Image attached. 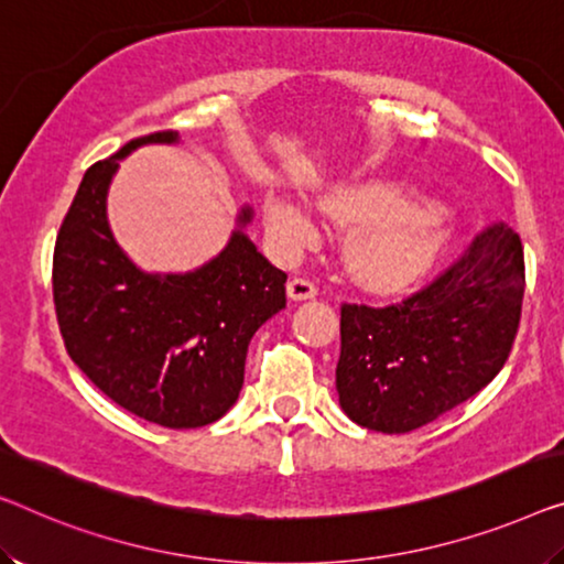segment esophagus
Wrapping results in <instances>:
<instances>
[{
  "label": "esophagus",
  "mask_w": 564,
  "mask_h": 564,
  "mask_svg": "<svg viewBox=\"0 0 564 564\" xmlns=\"http://www.w3.org/2000/svg\"><path fill=\"white\" fill-rule=\"evenodd\" d=\"M285 293H289L291 301H308V299H316V285L306 281V279H291L285 283Z\"/></svg>",
  "instance_id": "1"
}]
</instances>
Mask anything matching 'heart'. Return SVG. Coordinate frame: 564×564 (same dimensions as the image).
Wrapping results in <instances>:
<instances>
[{
  "instance_id": "1",
  "label": "heart",
  "mask_w": 564,
  "mask_h": 564,
  "mask_svg": "<svg viewBox=\"0 0 564 564\" xmlns=\"http://www.w3.org/2000/svg\"><path fill=\"white\" fill-rule=\"evenodd\" d=\"M405 189L392 182H359L332 189L318 209L336 223H355L344 240L351 275L367 289L394 293L417 283L445 248L441 213L427 202H402ZM265 228L281 248L304 246L311 217L281 195L263 202Z\"/></svg>"
}]
</instances>
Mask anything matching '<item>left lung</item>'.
Segmentation results:
<instances>
[{"label":"left lung","instance_id":"obj_1","mask_svg":"<svg viewBox=\"0 0 564 564\" xmlns=\"http://www.w3.org/2000/svg\"><path fill=\"white\" fill-rule=\"evenodd\" d=\"M522 299V240L499 223L402 304H344L341 410L367 431L410 433L474 398L507 362Z\"/></svg>","mask_w":564,"mask_h":564}]
</instances>
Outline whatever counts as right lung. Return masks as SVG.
<instances>
[{"label": "right lung", "mask_w": 564, "mask_h": 564, "mask_svg": "<svg viewBox=\"0 0 564 564\" xmlns=\"http://www.w3.org/2000/svg\"><path fill=\"white\" fill-rule=\"evenodd\" d=\"M180 133L133 139L90 166L61 225L53 256L55 314L67 355L129 413L164 427H202L238 400L248 344L285 308V273L238 228L215 258L187 273H147L108 225V187L119 162Z\"/></svg>", "instance_id": "1"}]
</instances>
